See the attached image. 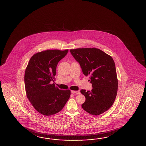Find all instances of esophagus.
Listing matches in <instances>:
<instances>
[{
	"label": "esophagus",
	"instance_id": "obj_1",
	"mask_svg": "<svg viewBox=\"0 0 146 146\" xmlns=\"http://www.w3.org/2000/svg\"><path fill=\"white\" fill-rule=\"evenodd\" d=\"M72 93L74 94H76V95H79L80 94V91H73V90H72Z\"/></svg>",
	"mask_w": 146,
	"mask_h": 146
}]
</instances>
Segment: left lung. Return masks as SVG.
I'll use <instances>...</instances> for the list:
<instances>
[{"label": "left lung", "instance_id": "8db88e82", "mask_svg": "<svg viewBox=\"0 0 146 146\" xmlns=\"http://www.w3.org/2000/svg\"><path fill=\"white\" fill-rule=\"evenodd\" d=\"M80 66L84 74L89 75L91 91L82 89L86 100L82 107L94 115L107 111L116 98L118 81L112 58L97 48H78L70 50Z\"/></svg>", "mask_w": 146, "mask_h": 146}]
</instances>
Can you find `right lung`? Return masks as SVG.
<instances>
[{"label": "right lung", "mask_w": 146, "mask_h": 146, "mask_svg": "<svg viewBox=\"0 0 146 146\" xmlns=\"http://www.w3.org/2000/svg\"><path fill=\"white\" fill-rule=\"evenodd\" d=\"M68 50H47L34 54L24 75L27 97L39 113L49 116L59 112L70 97V90H62L54 83L58 63Z\"/></svg>", "instance_id": "add662e5"}]
</instances>
